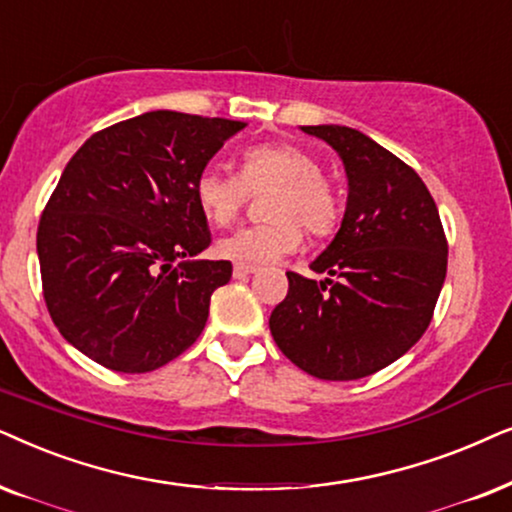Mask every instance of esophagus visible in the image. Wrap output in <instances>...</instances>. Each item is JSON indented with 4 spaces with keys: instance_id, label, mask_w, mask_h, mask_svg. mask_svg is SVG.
I'll return each instance as SVG.
<instances>
[{
    "instance_id": "1",
    "label": "esophagus",
    "mask_w": 512,
    "mask_h": 512,
    "mask_svg": "<svg viewBox=\"0 0 512 512\" xmlns=\"http://www.w3.org/2000/svg\"><path fill=\"white\" fill-rule=\"evenodd\" d=\"M257 271V264H243V262H236L234 264V276L236 278H243V276H250Z\"/></svg>"
}]
</instances>
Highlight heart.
<instances>
[{
  "mask_svg": "<svg viewBox=\"0 0 512 512\" xmlns=\"http://www.w3.org/2000/svg\"><path fill=\"white\" fill-rule=\"evenodd\" d=\"M271 189L264 201L267 222L248 224L215 243L217 255L231 262L264 264L281 260L302 245V227L323 238L337 229L342 203L325 177L316 154L295 142H257L241 152V170L208 163L194 180L201 213L213 224H231L250 194Z\"/></svg>",
  "mask_w": 512,
  "mask_h": 512,
  "instance_id": "obj_1",
  "label": "heart"
}]
</instances>
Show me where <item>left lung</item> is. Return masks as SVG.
<instances>
[{"label": "left lung", "instance_id": "8db88e82", "mask_svg": "<svg viewBox=\"0 0 512 512\" xmlns=\"http://www.w3.org/2000/svg\"><path fill=\"white\" fill-rule=\"evenodd\" d=\"M342 159L349 180L335 241L311 269L288 271L271 311L274 342L299 370L349 381L379 372L419 342L447 274L438 206L417 170L349 126H302Z\"/></svg>", "mask_w": 512, "mask_h": 512}]
</instances>
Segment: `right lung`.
I'll return each instance as SVG.
<instances>
[{"label": "right lung", "instance_id": "1", "mask_svg": "<svg viewBox=\"0 0 512 512\" xmlns=\"http://www.w3.org/2000/svg\"><path fill=\"white\" fill-rule=\"evenodd\" d=\"M243 126L156 109L77 149L37 229L46 309L74 349L138 374L199 339L231 262H173L210 245L194 180Z\"/></svg>", "mask_w": 512, "mask_h": 512}]
</instances>
